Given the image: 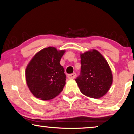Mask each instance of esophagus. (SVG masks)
<instances>
[{
  "mask_svg": "<svg viewBox=\"0 0 134 134\" xmlns=\"http://www.w3.org/2000/svg\"><path fill=\"white\" fill-rule=\"evenodd\" d=\"M75 76H76V74L75 73H72V74H70L68 75V78L69 79H74Z\"/></svg>",
  "mask_w": 134,
  "mask_h": 134,
  "instance_id": "34e87169",
  "label": "esophagus"
}]
</instances>
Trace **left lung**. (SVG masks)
<instances>
[{"instance_id":"8db88e82","label":"left lung","mask_w":134,"mask_h":134,"mask_svg":"<svg viewBox=\"0 0 134 134\" xmlns=\"http://www.w3.org/2000/svg\"><path fill=\"white\" fill-rule=\"evenodd\" d=\"M81 72L75 79L81 92L93 98L104 96L112 85L113 77L109 65L96 49L80 54Z\"/></svg>"}]
</instances>
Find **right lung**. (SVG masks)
<instances>
[{"mask_svg":"<svg viewBox=\"0 0 134 134\" xmlns=\"http://www.w3.org/2000/svg\"><path fill=\"white\" fill-rule=\"evenodd\" d=\"M65 50L54 47L44 48L35 54L25 70L29 90L42 100L53 99L57 96L66 84V75L60 64Z\"/></svg>","mask_w":134,"mask_h":134,"instance_id":"add662e5","label":"right lung"}]
</instances>
